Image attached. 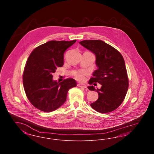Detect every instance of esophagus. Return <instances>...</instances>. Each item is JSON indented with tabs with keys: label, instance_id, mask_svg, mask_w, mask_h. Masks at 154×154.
<instances>
[{
	"label": "esophagus",
	"instance_id": "esophagus-1",
	"mask_svg": "<svg viewBox=\"0 0 154 154\" xmlns=\"http://www.w3.org/2000/svg\"><path fill=\"white\" fill-rule=\"evenodd\" d=\"M77 86L79 87H81V88H85V89L87 88V86L85 84H81L79 83V84H77Z\"/></svg>",
	"mask_w": 154,
	"mask_h": 154
}]
</instances>
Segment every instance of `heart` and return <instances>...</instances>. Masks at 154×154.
I'll return each mask as SVG.
<instances>
[{
  "label": "heart",
  "instance_id": "obj_1",
  "mask_svg": "<svg viewBox=\"0 0 154 154\" xmlns=\"http://www.w3.org/2000/svg\"><path fill=\"white\" fill-rule=\"evenodd\" d=\"M86 73L83 71H79L75 74V77L77 79L79 80H83L85 79V75Z\"/></svg>",
  "mask_w": 154,
  "mask_h": 154
}]
</instances>
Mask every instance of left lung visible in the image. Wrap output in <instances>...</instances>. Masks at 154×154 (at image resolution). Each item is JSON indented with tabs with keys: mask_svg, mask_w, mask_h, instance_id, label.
Segmentation results:
<instances>
[{
	"mask_svg": "<svg viewBox=\"0 0 154 154\" xmlns=\"http://www.w3.org/2000/svg\"><path fill=\"white\" fill-rule=\"evenodd\" d=\"M80 44L96 56V65L98 67L93 73L89 84L98 82L100 89L89 86L91 91H96L98 99L91 104L92 109L101 113L112 111L121 104L126 95L129 81L124 59L120 52L100 40H87Z\"/></svg>",
	"mask_w": 154,
	"mask_h": 154,
	"instance_id": "obj_1",
	"label": "left lung"
}]
</instances>
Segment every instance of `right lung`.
<instances>
[{
  "label": "right lung",
  "instance_id": "add662e5",
  "mask_svg": "<svg viewBox=\"0 0 154 154\" xmlns=\"http://www.w3.org/2000/svg\"><path fill=\"white\" fill-rule=\"evenodd\" d=\"M75 42L52 40L31 52L24 69L23 84L28 99L37 109L57 110L66 102L68 91L77 86L73 79L60 82L52 79L57 67L63 65L64 52Z\"/></svg>",
  "mask_w": 154,
  "mask_h": 154
}]
</instances>
